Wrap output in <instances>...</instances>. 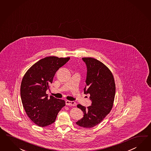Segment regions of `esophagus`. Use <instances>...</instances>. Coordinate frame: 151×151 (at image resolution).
I'll use <instances>...</instances> for the list:
<instances>
[{
  "mask_svg": "<svg viewBox=\"0 0 151 151\" xmlns=\"http://www.w3.org/2000/svg\"><path fill=\"white\" fill-rule=\"evenodd\" d=\"M65 104L67 106H76L77 104L74 101H69V100H67L65 101Z\"/></svg>",
  "mask_w": 151,
  "mask_h": 151,
  "instance_id": "1",
  "label": "esophagus"
}]
</instances>
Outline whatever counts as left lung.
<instances>
[{"mask_svg": "<svg viewBox=\"0 0 151 151\" xmlns=\"http://www.w3.org/2000/svg\"><path fill=\"white\" fill-rule=\"evenodd\" d=\"M87 68L85 94H90L91 105L86 108L81 104L83 117L77 125L91 128L99 124L110 112L115 95V83L111 72L100 61L91 57L82 58Z\"/></svg>", "mask_w": 151, "mask_h": 151, "instance_id": "1", "label": "left lung"}]
</instances>
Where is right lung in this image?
Instances as JSON below:
<instances>
[{
	"mask_svg": "<svg viewBox=\"0 0 151 151\" xmlns=\"http://www.w3.org/2000/svg\"><path fill=\"white\" fill-rule=\"evenodd\" d=\"M70 57L50 56L37 62L27 70L22 80L20 95L26 114L40 127L51 125L58 113L65 106V101L50 96L46 91L52 83L56 72Z\"/></svg>",
	"mask_w": 151,
	"mask_h": 151,
	"instance_id": "right-lung-1",
	"label": "right lung"
}]
</instances>
